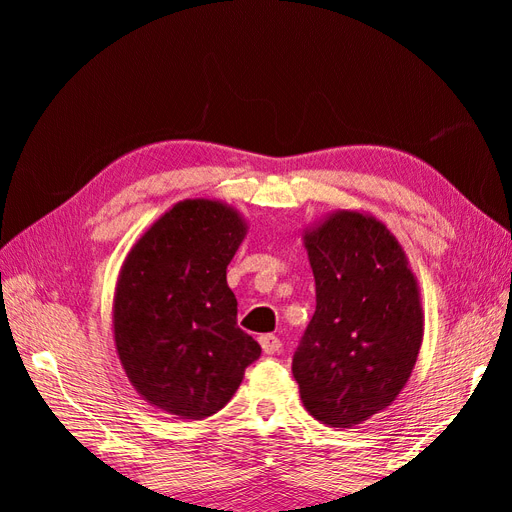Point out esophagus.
Masks as SVG:
<instances>
[{"mask_svg": "<svg viewBox=\"0 0 512 512\" xmlns=\"http://www.w3.org/2000/svg\"><path fill=\"white\" fill-rule=\"evenodd\" d=\"M258 344H260V348L265 354H275V352H280V348H282V342L275 335H260Z\"/></svg>", "mask_w": 512, "mask_h": 512, "instance_id": "1", "label": "esophagus"}]
</instances>
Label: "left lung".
Segmentation results:
<instances>
[{
    "mask_svg": "<svg viewBox=\"0 0 512 512\" xmlns=\"http://www.w3.org/2000/svg\"><path fill=\"white\" fill-rule=\"evenodd\" d=\"M316 312L292 359L305 410L350 429L404 391L423 344L421 288L384 222L335 209L303 230Z\"/></svg>",
    "mask_w": 512,
    "mask_h": 512,
    "instance_id": "obj_1",
    "label": "left lung"
}]
</instances>
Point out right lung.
<instances>
[{
	"mask_svg": "<svg viewBox=\"0 0 512 512\" xmlns=\"http://www.w3.org/2000/svg\"><path fill=\"white\" fill-rule=\"evenodd\" d=\"M250 224L215 198H185L134 241L113 297V339L134 391L179 418L235 395L258 342L237 327L226 267Z\"/></svg>",
	"mask_w": 512,
	"mask_h": 512,
	"instance_id": "1",
	"label": "right lung"
}]
</instances>
